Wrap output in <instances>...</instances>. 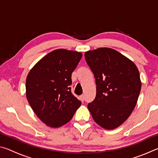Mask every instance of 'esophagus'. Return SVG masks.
Listing matches in <instances>:
<instances>
[{
  "mask_svg": "<svg viewBox=\"0 0 158 158\" xmlns=\"http://www.w3.org/2000/svg\"><path fill=\"white\" fill-rule=\"evenodd\" d=\"M80 99H81V100L82 102H84V100H85V96H84V95H81V96H80Z\"/></svg>",
  "mask_w": 158,
  "mask_h": 158,
  "instance_id": "1",
  "label": "esophagus"
}]
</instances>
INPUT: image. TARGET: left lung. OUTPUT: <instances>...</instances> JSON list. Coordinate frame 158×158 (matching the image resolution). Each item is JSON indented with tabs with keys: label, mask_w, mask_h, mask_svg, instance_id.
<instances>
[{
	"label": "left lung",
	"mask_w": 158,
	"mask_h": 158,
	"mask_svg": "<svg viewBox=\"0 0 158 158\" xmlns=\"http://www.w3.org/2000/svg\"><path fill=\"white\" fill-rule=\"evenodd\" d=\"M84 56L97 85L95 98L88 105V109L102 127L117 128L128 118L137 105L141 88L137 67L111 48L88 51Z\"/></svg>",
	"instance_id": "1"
}]
</instances>
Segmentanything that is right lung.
<instances>
[{"label":"right lung","instance_id":"1","mask_svg":"<svg viewBox=\"0 0 158 158\" xmlns=\"http://www.w3.org/2000/svg\"><path fill=\"white\" fill-rule=\"evenodd\" d=\"M81 57V52L53 50L28 74L26 98L35 114L48 126L56 128L66 124L81 105L69 87L72 73Z\"/></svg>","mask_w":158,"mask_h":158}]
</instances>
